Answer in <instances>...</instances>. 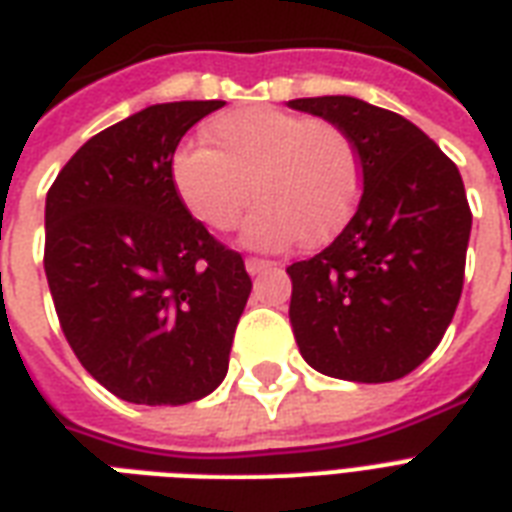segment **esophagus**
Instances as JSON below:
<instances>
[{"instance_id":"esophagus-1","label":"esophagus","mask_w":512,"mask_h":512,"mask_svg":"<svg viewBox=\"0 0 512 512\" xmlns=\"http://www.w3.org/2000/svg\"><path fill=\"white\" fill-rule=\"evenodd\" d=\"M244 265H247V271L252 273V276H257V273L271 271L276 263H271V260H260V257H247V263Z\"/></svg>"}]
</instances>
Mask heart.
Returning a JSON list of instances; mask_svg holds the SVG:
<instances>
[{"instance_id": "obj_1", "label": "heart", "mask_w": 512, "mask_h": 512, "mask_svg": "<svg viewBox=\"0 0 512 512\" xmlns=\"http://www.w3.org/2000/svg\"><path fill=\"white\" fill-rule=\"evenodd\" d=\"M206 147H182L171 179L195 220L228 233L247 214L244 241L287 249L300 239L325 247L349 225L362 195L360 150L341 126L276 107H244L212 117Z\"/></svg>"}]
</instances>
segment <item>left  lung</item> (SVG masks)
<instances>
[{"instance_id":"8db88e82","label":"left lung","mask_w":512,"mask_h":512,"mask_svg":"<svg viewBox=\"0 0 512 512\" xmlns=\"http://www.w3.org/2000/svg\"><path fill=\"white\" fill-rule=\"evenodd\" d=\"M354 139L362 198L319 255L292 263L290 322L319 373L384 384L419 368L454 319L473 228L462 174L421 128L351 96L290 101Z\"/></svg>"}]
</instances>
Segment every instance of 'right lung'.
I'll return each instance as SVG.
<instances>
[{"instance_id":"obj_1","label":"right lung","mask_w":512,"mask_h":512,"mask_svg":"<svg viewBox=\"0 0 512 512\" xmlns=\"http://www.w3.org/2000/svg\"><path fill=\"white\" fill-rule=\"evenodd\" d=\"M222 104H152L91 136L48 190L58 322L83 368L126 403H193L228 373L252 279L171 179L182 136Z\"/></svg>"}]
</instances>
